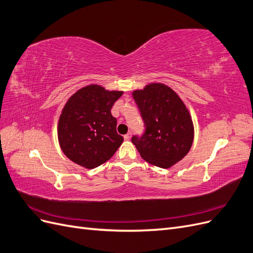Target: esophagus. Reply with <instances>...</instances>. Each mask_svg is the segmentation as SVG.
<instances>
[{"label": "esophagus", "instance_id": "1", "mask_svg": "<svg viewBox=\"0 0 253 253\" xmlns=\"http://www.w3.org/2000/svg\"><path fill=\"white\" fill-rule=\"evenodd\" d=\"M131 137H132V133H131V132H128L127 134H126V135L124 136V138H125L126 140H128L129 138H131Z\"/></svg>", "mask_w": 253, "mask_h": 253}]
</instances>
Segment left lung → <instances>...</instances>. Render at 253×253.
<instances>
[{"label": "left lung", "instance_id": "left-lung-1", "mask_svg": "<svg viewBox=\"0 0 253 253\" xmlns=\"http://www.w3.org/2000/svg\"><path fill=\"white\" fill-rule=\"evenodd\" d=\"M145 131L132 142L149 164L168 169L185 157L192 147L194 126L179 96L163 83L148 84L133 91Z\"/></svg>", "mask_w": 253, "mask_h": 253}]
</instances>
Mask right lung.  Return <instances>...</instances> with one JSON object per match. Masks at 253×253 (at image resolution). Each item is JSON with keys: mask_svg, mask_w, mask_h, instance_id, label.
Listing matches in <instances>:
<instances>
[{"mask_svg": "<svg viewBox=\"0 0 253 253\" xmlns=\"http://www.w3.org/2000/svg\"><path fill=\"white\" fill-rule=\"evenodd\" d=\"M122 94L90 84L68 99L59 118L58 139L73 163L94 169L118 150L124 137L116 131L117 119L111 109Z\"/></svg>", "mask_w": 253, "mask_h": 253, "instance_id": "1", "label": "right lung"}]
</instances>
